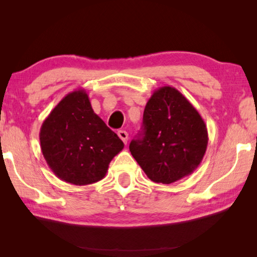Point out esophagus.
I'll return each mask as SVG.
<instances>
[{
	"label": "esophagus",
	"instance_id": "34e87169",
	"mask_svg": "<svg viewBox=\"0 0 257 257\" xmlns=\"http://www.w3.org/2000/svg\"><path fill=\"white\" fill-rule=\"evenodd\" d=\"M118 136H119V138L121 139V141L124 143V144H127V142H128V133L125 132V130H119Z\"/></svg>",
	"mask_w": 257,
	"mask_h": 257
}]
</instances>
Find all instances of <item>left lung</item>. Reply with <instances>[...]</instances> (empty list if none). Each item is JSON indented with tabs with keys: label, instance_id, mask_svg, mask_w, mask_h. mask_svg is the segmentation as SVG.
I'll use <instances>...</instances> for the list:
<instances>
[{
	"label": "left lung",
	"instance_id": "obj_1",
	"mask_svg": "<svg viewBox=\"0 0 257 257\" xmlns=\"http://www.w3.org/2000/svg\"><path fill=\"white\" fill-rule=\"evenodd\" d=\"M129 150L156 184H171L193 173L205 155L208 135L198 111L171 86L155 89L143 115V133Z\"/></svg>",
	"mask_w": 257,
	"mask_h": 257
}]
</instances>
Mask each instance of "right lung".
<instances>
[{"label": "right lung", "mask_w": 257, "mask_h": 257, "mask_svg": "<svg viewBox=\"0 0 257 257\" xmlns=\"http://www.w3.org/2000/svg\"><path fill=\"white\" fill-rule=\"evenodd\" d=\"M40 142L54 175L77 186L102 180L124 146L94 112L82 88L67 94L51 111L41 127Z\"/></svg>", "instance_id": "1"}]
</instances>
